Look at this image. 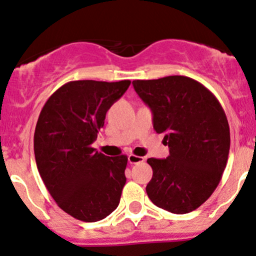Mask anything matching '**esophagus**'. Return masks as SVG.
Wrapping results in <instances>:
<instances>
[{
    "mask_svg": "<svg viewBox=\"0 0 256 256\" xmlns=\"http://www.w3.org/2000/svg\"><path fill=\"white\" fill-rule=\"evenodd\" d=\"M128 162L130 164H138V163L144 162V157L136 156V154H128Z\"/></svg>",
    "mask_w": 256,
    "mask_h": 256,
    "instance_id": "obj_1",
    "label": "esophagus"
}]
</instances>
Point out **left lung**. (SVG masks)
I'll return each instance as SVG.
<instances>
[{
    "instance_id": "obj_1",
    "label": "left lung",
    "mask_w": 256,
    "mask_h": 256,
    "mask_svg": "<svg viewBox=\"0 0 256 256\" xmlns=\"http://www.w3.org/2000/svg\"><path fill=\"white\" fill-rule=\"evenodd\" d=\"M133 86L169 148L166 160H148L154 172L148 196L170 213H190L212 196L226 168L230 127L225 111L208 88L190 77L136 80Z\"/></svg>"
}]
</instances>
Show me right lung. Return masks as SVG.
<instances>
[{
	"instance_id": "obj_1",
	"label": "right lung",
	"mask_w": 256,
	"mask_h": 256,
	"mask_svg": "<svg viewBox=\"0 0 256 256\" xmlns=\"http://www.w3.org/2000/svg\"><path fill=\"white\" fill-rule=\"evenodd\" d=\"M130 81H71L48 98L37 120L34 151L46 188L65 213L94 222L118 206L128 158L105 156L92 144L108 108Z\"/></svg>"
}]
</instances>
